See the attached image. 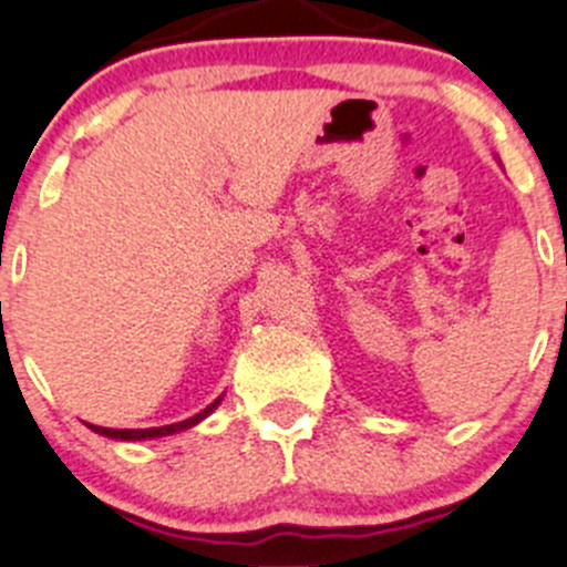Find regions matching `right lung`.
Instances as JSON below:
<instances>
[{"label":"right lung","mask_w":567,"mask_h":567,"mask_svg":"<svg viewBox=\"0 0 567 567\" xmlns=\"http://www.w3.org/2000/svg\"><path fill=\"white\" fill-rule=\"evenodd\" d=\"M219 401H214L212 406H206L199 414H194V417L183 420V423H172V425H161V429H102V425H91V429L96 431V434H105V436H113V440H153V436H166V434H175V431H183L188 429V425L199 423V420L206 417L208 412H214V406H217Z\"/></svg>","instance_id":"right-lung-1"}]
</instances>
